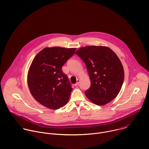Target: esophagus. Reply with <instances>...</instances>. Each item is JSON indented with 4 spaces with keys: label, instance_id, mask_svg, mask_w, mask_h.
<instances>
[{
    "label": "esophagus",
    "instance_id": "1",
    "mask_svg": "<svg viewBox=\"0 0 149 149\" xmlns=\"http://www.w3.org/2000/svg\"><path fill=\"white\" fill-rule=\"evenodd\" d=\"M79 83H80V79H77V83L74 84V86H77L79 84Z\"/></svg>",
    "mask_w": 149,
    "mask_h": 149
}]
</instances>
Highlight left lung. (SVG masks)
I'll list each match as a JSON object with an SVG mask.
<instances>
[{"label":"left lung","instance_id":"left-lung-1","mask_svg":"<svg viewBox=\"0 0 149 149\" xmlns=\"http://www.w3.org/2000/svg\"><path fill=\"white\" fill-rule=\"evenodd\" d=\"M76 54L85 63L91 80L86 96L98 105L111 102L119 94L124 80L123 68L118 56L104 46L81 47Z\"/></svg>","mask_w":149,"mask_h":149}]
</instances>
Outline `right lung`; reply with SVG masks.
<instances>
[{
    "label": "right lung",
    "mask_w": 149,
    "mask_h": 149,
    "mask_svg": "<svg viewBox=\"0 0 149 149\" xmlns=\"http://www.w3.org/2000/svg\"><path fill=\"white\" fill-rule=\"evenodd\" d=\"M76 49L45 48L33 59L27 74L28 86L33 97L43 106L57 109L68 102L72 88L62 68Z\"/></svg>",
    "instance_id": "obj_1"
}]
</instances>
